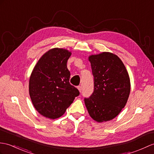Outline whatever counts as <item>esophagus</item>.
<instances>
[{"label": "esophagus", "instance_id": "esophagus-1", "mask_svg": "<svg viewBox=\"0 0 154 154\" xmlns=\"http://www.w3.org/2000/svg\"><path fill=\"white\" fill-rule=\"evenodd\" d=\"M77 88H78V90L79 91V92H81V91H82V87H81V86H78Z\"/></svg>", "mask_w": 154, "mask_h": 154}]
</instances>
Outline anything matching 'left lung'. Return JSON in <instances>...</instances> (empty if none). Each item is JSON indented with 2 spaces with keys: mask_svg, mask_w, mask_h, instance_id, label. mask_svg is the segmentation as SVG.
I'll return each mask as SVG.
<instances>
[{
  "mask_svg": "<svg viewBox=\"0 0 154 154\" xmlns=\"http://www.w3.org/2000/svg\"><path fill=\"white\" fill-rule=\"evenodd\" d=\"M94 76V92L85 98L90 116L99 123L114 119L125 106L131 91L128 73L117 55L108 52L88 57Z\"/></svg>",
  "mask_w": 154,
  "mask_h": 154,
  "instance_id": "1",
  "label": "left lung"
}]
</instances>
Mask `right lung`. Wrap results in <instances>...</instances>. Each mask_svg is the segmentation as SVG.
<instances>
[{"instance_id":"add662e5","label":"right lung","mask_w":154,"mask_h":154,"mask_svg":"<svg viewBox=\"0 0 154 154\" xmlns=\"http://www.w3.org/2000/svg\"><path fill=\"white\" fill-rule=\"evenodd\" d=\"M71 55L66 49L52 48L32 71L29 92L35 108L42 116L52 119L61 117L79 95L78 89L69 83L67 62Z\"/></svg>"}]
</instances>
